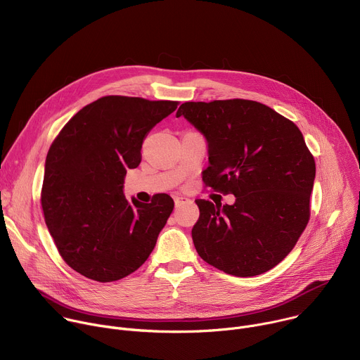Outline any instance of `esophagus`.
I'll return each instance as SVG.
<instances>
[{
	"label": "esophagus",
	"mask_w": 360,
	"mask_h": 360,
	"mask_svg": "<svg viewBox=\"0 0 360 360\" xmlns=\"http://www.w3.org/2000/svg\"><path fill=\"white\" fill-rule=\"evenodd\" d=\"M174 200H175V205H176V207H181L182 203L188 202L189 199H188V198H185V196H175V198H174Z\"/></svg>",
	"instance_id": "esophagus-1"
}]
</instances>
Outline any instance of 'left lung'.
<instances>
[{
	"instance_id": "left-lung-1",
	"label": "left lung",
	"mask_w": 360,
	"mask_h": 360,
	"mask_svg": "<svg viewBox=\"0 0 360 360\" xmlns=\"http://www.w3.org/2000/svg\"><path fill=\"white\" fill-rule=\"evenodd\" d=\"M208 142L202 179L235 203L196 199L192 239L200 258L225 274L268 272L293 249L311 217L316 167L299 128L249 99L185 102L176 112Z\"/></svg>"
}]
</instances>
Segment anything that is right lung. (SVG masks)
<instances>
[{"label": "right lung", "mask_w": 360, "mask_h": 360, "mask_svg": "<svg viewBox=\"0 0 360 360\" xmlns=\"http://www.w3.org/2000/svg\"><path fill=\"white\" fill-rule=\"evenodd\" d=\"M176 101L102 96L78 111L51 145L41 205L63 259L96 282L135 272L155 248L174 200L150 203L124 195L128 169L141 162L148 132L172 114Z\"/></svg>", "instance_id": "obj_1"}]
</instances>
